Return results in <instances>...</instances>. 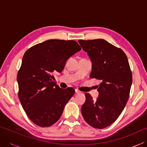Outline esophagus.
<instances>
[{
	"mask_svg": "<svg viewBox=\"0 0 147 147\" xmlns=\"http://www.w3.org/2000/svg\"><path fill=\"white\" fill-rule=\"evenodd\" d=\"M75 93H76V94H78V93H80L81 92L79 90H78V89H75Z\"/></svg>",
	"mask_w": 147,
	"mask_h": 147,
	"instance_id": "obj_1",
	"label": "esophagus"
}]
</instances>
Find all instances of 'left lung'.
Returning <instances> with one entry per match:
<instances>
[{
    "instance_id": "8db88e82",
    "label": "left lung",
    "mask_w": 147,
    "mask_h": 147,
    "mask_svg": "<svg viewBox=\"0 0 147 147\" xmlns=\"http://www.w3.org/2000/svg\"><path fill=\"white\" fill-rule=\"evenodd\" d=\"M92 62L91 78L100 80L98 96L93 101L86 93L81 111L87 123L102 129L113 123L125 107L129 98L132 74L127 56L123 50L102 39L78 40Z\"/></svg>"
}]
</instances>
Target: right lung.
I'll list each match as a JSON object with an SVG mask.
<instances>
[{"label":"right lung","instance_id":"1","mask_svg":"<svg viewBox=\"0 0 147 147\" xmlns=\"http://www.w3.org/2000/svg\"><path fill=\"white\" fill-rule=\"evenodd\" d=\"M80 50L75 41L49 39L24 53L17 77L19 98L36 125L48 127L60 118L74 89L59 88L53 80V74L61 73L68 59Z\"/></svg>","mask_w":147,"mask_h":147}]
</instances>
